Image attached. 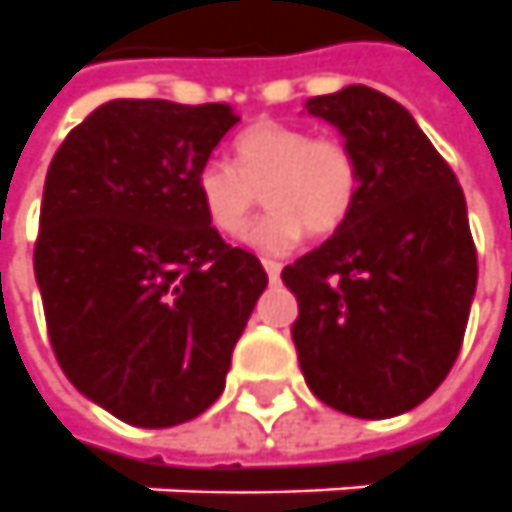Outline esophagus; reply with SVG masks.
<instances>
[{"label":"esophagus","instance_id":"34e87169","mask_svg":"<svg viewBox=\"0 0 512 512\" xmlns=\"http://www.w3.org/2000/svg\"><path fill=\"white\" fill-rule=\"evenodd\" d=\"M264 270H267V279L270 281H279L281 276V264L279 262H273V259H264Z\"/></svg>","mask_w":512,"mask_h":512}]
</instances>
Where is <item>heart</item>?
Returning <instances> with one entry per match:
<instances>
[{"instance_id": "1", "label": "heart", "mask_w": 512, "mask_h": 512, "mask_svg": "<svg viewBox=\"0 0 512 512\" xmlns=\"http://www.w3.org/2000/svg\"><path fill=\"white\" fill-rule=\"evenodd\" d=\"M205 219L225 236H239L256 211L267 214L245 236L262 253H287L304 233L338 231L358 200V163L344 140L312 137L304 126L256 120L233 140V163L208 157L194 174Z\"/></svg>"}]
</instances>
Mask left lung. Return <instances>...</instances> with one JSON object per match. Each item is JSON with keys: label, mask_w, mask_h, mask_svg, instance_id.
<instances>
[{"label": "left lung", "mask_w": 512, "mask_h": 512, "mask_svg": "<svg viewBox=\"0 0 512 512\" xmlns=\"http://www.w3.org/2000/svg\"><path fill=\"white\" fill-rule=\"evenodd\" d=\"M358 163L352 214L281 270L310 392L360 420L406 414L451 372L476 293L456 174L394 98L363 84L310 98Z\"/></svg>", "instance_id": "8db88e82"}]
</instances>
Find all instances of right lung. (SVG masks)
Masks as SVG:
<instances>
[{
  "mask_svg": "<svg viewBox=\"0 0 512 512\" xmlns=\"http://www.w3.org/2000/svg\"><path fill=\"white\" fill-rule=\"evenodd\" d=\"M228 104L118 98L58 146L33 250L50 344L92 403L137 428L200 417L267 287L262 262L205 219L197 168Z\"/></svg>",
  "mask_w": 512,
  "mask_h": 512,
  "instance_id": "obj_1",
  "label": "right lung"
}]
</instances>
